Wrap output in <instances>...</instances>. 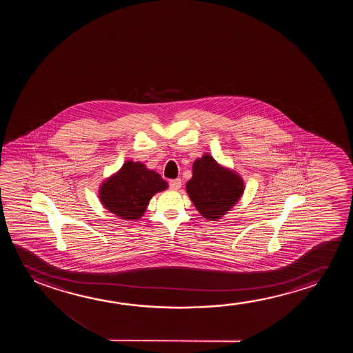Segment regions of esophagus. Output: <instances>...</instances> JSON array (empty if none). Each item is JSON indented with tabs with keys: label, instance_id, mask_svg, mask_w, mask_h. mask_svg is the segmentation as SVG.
<instances>
[{
	"label": "esophagus",
	"instance_id": "1",
	"mask_svg": "<svg viewBox=\"0 0 353 353\" xmlns=\"http://www.w3.org/2000/svg\"><path fill=\"white\" fill-rule=\"evenodd\" d=\"M181 185H182V181L179 179L170 181V188L172 189V190H179L181 188Z\"/></svg>",
	"mask_w": 353,
	"mask_h": 353
}]
</instances>
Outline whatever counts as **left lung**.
<instances>
[{
	"label": "left lung",
	"mask_w": 353,
	"mask_h": 353,
	"mask_svg": "<svg viewBox=\"0 0 353 353\" xmlns=\"http://www.w3.org/2000/svg\"><path fill=\"white\" fill-rule=\"evenodd\" d=\"M189 198L203 217L218 221L243 194L245 183L234 170L218 164L208 153L194 161L193 176L185 184Z\"/></svg>",
	"instance_id": "left-lung-1"
}]
</instances>
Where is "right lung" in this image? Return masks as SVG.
<instances>
[{"instance_id":"add662e5","label":"right lung","mask_w":353,"mask_h":353,"mask_svg":"<svg viewBox=\"0 0 353 353\" xmlns=\"http://www.w3.org/2000/svg\"><path fill=\"white\" fill-rule=\"evenodd\" d=\"M168 182L140 161L128 160L100 185L99 198L103 208L126 221L140 219L153 195L168 188Z\"/></svg>"}]
</instances>
